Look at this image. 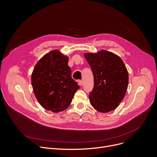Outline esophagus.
Listing matches in <instances>:
<instances>
[{"instance_id":"esophagus-1","label":"esophagus","mask_w":157,"mask_h":157,"mask_svg":"<svg viewBox=\"0 0 157 157\" xmlns=\"http://www.w3.org/2000/svg\"><path fill=\"white\" fill-rule=\"evenodd\" d=\"M78 82H79V84L81 86H83V84H84V82H83V81H81V80H79V81H78Z\"/></svg>"}]
</instances>
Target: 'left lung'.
<instances>
[{
	"instance_id": "left-lung-1",
	"label": "left lung",
	"mask_w": 157,
	"mask_h": 157,
	"mask_svg": "<svg viewBox=\"0 0 157 157\" xmlns=\"http://www.w3.org/2000/svg\"><path fill=\"white\" fill-rule=\"evenodd\" d=\"M84 56L94 76V87L89 93L91 104L100 113L114 110L123 100L128 87V71L123 61L105 50L86 53Z\"/></svg>"
}]
</instances>
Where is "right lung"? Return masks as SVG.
Returning <instances> with one entry per match:
<instances>
[{
  "instance_id": "right-lung-1",
  "label": "right lung",
  "mask_w": 157,
  "mask_h": 157,
  "mask_svg": "<svg viewBox=\"0 0 157 157\" xmlns=\"http://www.w3.org/2000/svg\"><path fill=\"white\" fill-rule=\"evenodd\" d=\"M68 61V56L53 50L38 61L32 75V85L38 101L54 113L68 107L79 89L71 77Z\"/></svg>"
}]
</instances>
